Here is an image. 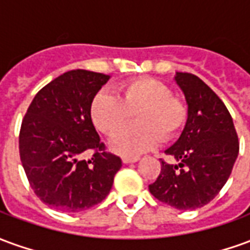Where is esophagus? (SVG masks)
Here are the masks:
<instances>
[{
    "mask_svg": "<svg viewBox=\"0 0 250 250\" xmlns=\"http://www.w3.org/2000/svg\"><path fill=\"white\" fill-rule=\"evenodd\" d=\"M122 161H123V163H134V162H138L139 161V158L138 157H123L122 158Z\"/></svg>",
    "mask_w": 250,
    "mask_h": 250,
    "instance_id": "34e87169",
    "label": "esophagus"
}]
</instances>
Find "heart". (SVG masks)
Listing matches in <instances>:
<instances>
[{
    "label": "heart",
    "instance_id": "obj_1",
    "mask_svg": "<svg viewBox=\"0 0 250 250\" xmlns=\"http://www.w3.org/2000/svg\"><path fill=\"white\" fill-rule=\"evenodd\" d=\"M118 97L99 92L91 104V118L99 131L112 135L136 114V125L116 133L109 141L111 150L119 155L134 157L154 148L161 138L171 139L188 118L185 104L173 96L166 84L151 77L120 84Z\"/></svg>",
    "mask_w": 250,
    "mask_h": 250
}]
</instances>
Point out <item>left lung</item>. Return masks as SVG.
I'll return each instance as SVG.
<instances>
[{
	"label": "left lung",
	"mask_w": 250,
	"mask_h": 250,
	"mask_svg": "<svg viewBox=\"0 0 250 250\" xmlns=\"http://www.w3.org/2000/svg\"><path fill=\"white\" fill-rule=\"evenodd\" d=\"M175 82L188 102V122L165 152L179 163L161 159V173L148 190L163 204L191 210L209 204L224 188L240 143L229 111L208 84L188 72H177Z\"/></svg>",
	"instance_id": "8db88e82"
}]
</instances>
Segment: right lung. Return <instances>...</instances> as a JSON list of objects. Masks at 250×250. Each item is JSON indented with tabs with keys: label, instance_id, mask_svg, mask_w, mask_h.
<instances>
[{
	"label": "right lung",
	"instance_id": "right-lung-1",
	"mask_svg": "<svg viewBox=\"0 0 250 250\" xmlns=\"http://www.w3.org/2000/svg\"><path fill=\"white\" fill-rule=\"evenodd\" d=\"M108 79L85 69L65 72L36 93L22 119V167L36 195L53 209L77 213L100 204L122 167L91 119L93 98ZM89 151L87 161L82 157Z\"/></svg>",
	"mask_w": 250,
	"mask_h": 250
}]
</instances>
